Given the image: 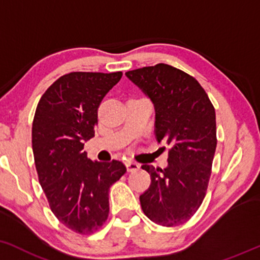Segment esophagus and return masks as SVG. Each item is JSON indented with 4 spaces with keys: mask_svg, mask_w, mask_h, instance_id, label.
Returning a JSON list of instances; mask_svg holds the SVG:
<instances>
[{
    "mask_svg": "<svg viewBox=\"0 0 260 260\" xmlns=\"http://www.w3.org/2000/svg\"><path fill=\"white\" fill-rule=\"evenodd\" d=\"M126 167H127V171H128V172H136V171L139 170L140 166H139L138 164H136V162L127 161V162H126Z\"/></svg>",
    "mask_w": 260,
    "mask_h": 260,
    "instance_id": "34e87169",
    "label": "esophagus"
}]
</instances>
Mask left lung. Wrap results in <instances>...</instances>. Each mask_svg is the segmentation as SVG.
Masks as SVG:
<instances>
[{
	"label": "left lung",
	"instance_id": "left-lung-1",
	"mask_svg": "<svg viewBox=\"0 0 260 260\" xmlns=\"http://www.w3.org/2000/svg\"><path fill=\"white\" fill-rule=\"evenodd\" d=\"M126 76L155 108V134L171 146L164 170L143 165L151 184L140 205L146 217L162 226L184 224L205 199L217 148L215 111L201 84L167 64L127 71Z\"/></svg>",
	"mask_w": 260,
	"mask_h": 260
}]
</instances>
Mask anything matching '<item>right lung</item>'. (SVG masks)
<instances>
[{
	"mask_svg": "<svg viewBox=\"0 0 260 260\" xmlns=\"http://www.w3.org/2000/svg\"><path fill=\"white\" fill-rule=\"evenodd\" d=\"M122 73H70L41 96L32 122V151L49 207L70 230L89 235L109 215V190L126 173L122 162L92 161L83 151L94 137L98 108Z\"/></svg>",
	"mask_w": 260,
	"mask_h": 260,
	"instance_id": "obj_1",
	"label": "right lung"
}]
</instances>
